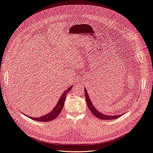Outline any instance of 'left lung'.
Listing matches in <instances>:
<instances>
[{
    "mask_svg": "<svg viewBox=\"0 0 153 153\" xmlns=\"http://www.w3.org/2000/svg\"><path fill=\"white\" fill-rule=\"evenodd\" d=\"M85 98L86 101V103L87 105H88V107L89 108V110L91 111L92 114L94 116H96L97 118L100 119V120H114L118 118L122 115V114H116V115H106L104 114L103 113H101L94 106V105L92 103L91 100L90 98V97L88 94V92H87L86 89L85 88Z\"/></svg>",
    "mask_w": 153,
    "mask_h": 153,
    "instance_id": "obj_1",
    "label": "left lung"
}]
</instances>
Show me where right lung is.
<instances>
[{
  "mask_svg": "<svg viewBox=\"0 0 153 153\" xmlns=\"http://www.w3.org/2000/svg\"><path fill=\"white\" fill-rule=\"evenodd\" d=\"M73 87V86H71L69 88H67V90H65L62 94V96L60 97V98H59V101H58L57 104L56 105V106L52 109V110L51 111L50 113H47L45 115H43L40 117H30L24 113H23L24 115H25L27 117L30 118V119L37 121H42V122H47V121H52L53 120H54L55 118H56L60 114V113L62 111V110L64 106V103L65 101V98H66V96L68 93V91H70V90L71 89V88Z\"/></svg>",
  "mask_w": 153,
  "mask_h": 153,
  "instance_id": "right-lung-1",
  "label": "right lung"
}]
</instances>
